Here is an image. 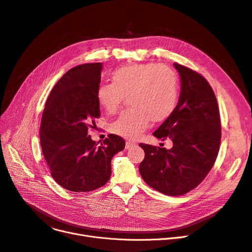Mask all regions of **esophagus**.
<instances>
[{"label": "esophagus", "instance_id": "obj_1", "mask_svg": "<svg viewBox=\"0 0 252 252\" xmlns=\"http://www.w3.org/2000/svg\"><path fill=\"white\" fill-rule=\"evenodd\" d=\"M137 144H136V142H133V141H126V149H130V148H132V147H135Z\"/></svg>", "mask_w": 252, "mask_h": 252}]
</instances>
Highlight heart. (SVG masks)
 Listing matches in <instances>:
<instances>
[{
	"mask_svg": "<svg viewBox=\"0 0 252 252\" xmlns=\"http://www.w3.org/2000/svg\"><path fill=\"white\" fill-rule=\"evenodd\" d=\"M128 95V109L110 125L111 132L138 138L151 121L161 123L174 112L179 99V79L174 70L157 63H136L116 69L111 82L100 83L95 97L107 113L119 109Z\"/></svg>",
	"mask_w": 252,
	"mask_h": 252,
	"instance_id": "1",
	"label": "heart"
}]
</instances>
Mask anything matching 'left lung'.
<instances>
[{
	"instance_id": "left-lung-1",
	"label": "left lung",
	"mask_w": 252,
	"mask_h": 252,
	"mask_svg": "<svg viewBox=\"0 0 252 252\" xmlns=\"http://www.w3.org/2000/svg\"><path fill=\"white\" fill-rule=\"evenodd\" d=\"M181 80V92L174 112L153 133L170 150L140 144L145 158L139 171L149 187L170 196L195 189L211 171L219 153L221 120L216 95L197 72L174 63Z\"/></svg>"
}]
</instances>
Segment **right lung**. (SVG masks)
<instances>
[{"mask_svg": "<svg viewBox=\"0 0 252 252\" xmlns=\"http://www.w3.org/2000/svg\"><path fill=\"white\" fill-rule=\"evenodd\" d=\"M101 69V63H91L69 70L50 92L41 116L40 145L50 174L74 192L103 187L111 175L112 157L126 146L112 133L100 146L89 135L100 116L95 91Z\"/></svg>", "mask_w": 252, "mask_h": 252, "instance_id": "1", "label": "right lung"}]
</instances>
